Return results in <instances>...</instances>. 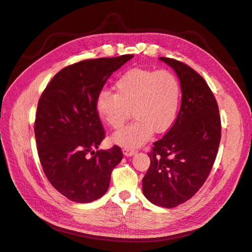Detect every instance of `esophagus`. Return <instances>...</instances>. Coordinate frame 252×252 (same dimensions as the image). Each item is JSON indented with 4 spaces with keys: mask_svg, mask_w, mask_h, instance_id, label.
Returning <instances> with one entry per match:
<instances>
[{
    "mask_svg": "<svg viewBox=\"0 0 252 252\" xmlns=\"http://www.w3.org/2000/svg\"><path fill=\"white\" fill-rule=\"evenodd\" d=\"M122 152H124V154H125L126 157H132V156H134L135 153H136V150L127 149V148H124V149H122Z\"/></svg>",
    "mask_w": 252,
    "mask_h": 252,
    "instance_id": "obj_1",
    "label": "esophagus"
}]
</instances>
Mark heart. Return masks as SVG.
Here are the masks:
<instances>
[{
  "label": "heart",
  "instance_id": "b5f03b06",
  "mask_svg": "<svg viewBox=\"0 0 252 252\" xmlns=\"http://www.w3.org/2000/svg\"><path fill=\"white\" fill-rule=\"evenodd\" d=\"M116 94L102 92L96 101L100 118L115 130L124 126L130 114L135 120L113 136L115 144L135 148L151 134L164 133L172 126L181 100V84L168 70L134 68L115 83Z\"/></svg>",
  "mask_w": 252,
  "mask_h": 252
}]
</instances>
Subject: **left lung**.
Here are the masks:
<instances>
[{
    "instance_id": "obj_1",
    "label": "left lung",
    "mask_w": 252,
    "mask_h": 252,
    "mask_svg": "<svg viewBox=\"0 0 252 252\" xmlns=\"http://www.w3.org/2000/svg\"><path fill=\"white\" fill-rule=\"evenodd\" d=\"M181 84L182 103L175 124L153 144L143 179L145 197L163 208H176L203 185L214 165L221 137L218 104L203 77L182 62L159 57Z\"/></svg>"
}]
</instances>
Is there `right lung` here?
Here are the masks:
<instances>
[{
    "mask_svg": "<svg viewBox=\"0 0 252 252\" xmlns=\"http://www.w3.org/2000/svg\"><path fill=\"white\" fill-rule=\"evenodd\" d=\"M132 54L85 60L56 73L38 101L35 137L44 175L71 201L88 203L108 189L120 147L96 150L105 131L96 101L113 72Z\"/></svg>",
    "mask_w": 252,
    "mask_h": 252,
    "instance_id": "add662e5",
    "label": "right lung"
}]
</instances>
